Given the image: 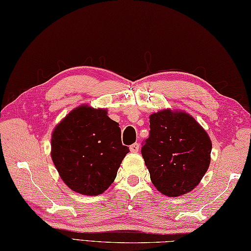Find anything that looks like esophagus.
I'll return each instance as SVG.
<instances>
[{
	"label": "esophagus",
	"instance_id": "esophagus-1",
	"mask_svg": "<svg viewBox=\"0 0 251 251\" xmlns=\"http://www.w3.org/2000/svg\"><path fill=\"white\" fill-rule=\"evenodd\" d=\"M129 149H130L131 152H133V153H137L138 151H139V149H140V147H139V144H138V143H133V144H131V145H130Z\"/></svg>",
	"mask_w": 251,
	"mask_h": 251
}]
</instances>
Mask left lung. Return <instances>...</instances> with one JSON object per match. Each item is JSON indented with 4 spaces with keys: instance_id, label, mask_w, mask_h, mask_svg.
Instances as JSON below:
<instances>
[{
    "instance_id": "1",
    "label": "left lung",
    "mask_w": 251,
    "mask_h": 251,
    "mask_svg": "<svg viewBox=\"0 0 251 251\" xmlns=\"http://www.w3.org/2000/svg\"><path fill=\"white\" fill-rule=\"evenodd\" d=\"M150 128L141 153L151 180L166 197L188 194L211 164L207 132L189 113L171 109L151 114Z\"/></svg>"
}]
</instances>
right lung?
I'll return each mask as SVG.
<instances>
[{"instance_id":"add662e5","label":"right lung","mask_w":251,"mask_h":251,"mask_svg":"<svg viewBox=\"0 0 251 251\" xmlns=\"http://www.w3.org/2000/svg\"><path fill=\"white\" fill-rule=\"evenodd\" d=\"M128 152L119 123L109 118L108 110L89 104L73 109L51 135V158L60 177L83 196L106 191Z\"/></svg>"}]
</instances>
